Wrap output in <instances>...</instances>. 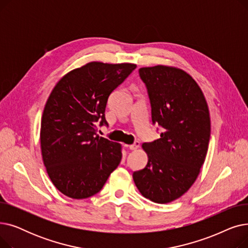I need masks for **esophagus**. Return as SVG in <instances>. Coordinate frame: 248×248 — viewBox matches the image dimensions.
<instances>
[{
	"label": "esophagus",
	"mask_w": 248,
	"mask_h": 248,
	"mask_svg": "<svg viewBox=\"0 0 248 248\" xmlns=\"http://www.w3.org/2000/svg\"><path fill=\"white\" fill-rule=\"evenodd\" d=\"M126 147H128L129 150H137L140 147V141L136 140L133 145H129V146H126Z\"/></svg>",
	"instance_id": "esophagus-1"
}]
</instances>
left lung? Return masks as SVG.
<instances>
[{
  "label": "left lung",
  "instance_id": "left-lung-1",
  "mask_svg": "<svg viewBox=\"0 0 248 248\" xmlns=\"http://www.w3.org/2000/svg\"><path fill=\"white\" fill-rule=\"evenodd\" d=\"M139 74L151 103L152 124L162 128L160 139L144 142L148 164L133 178L144 197L172 202L197 179L210 140V117L202 90L185 71L157 65Z\"/></svg>",
  "mask_w": 248,
  "mask_h": 248
}]
</instances>
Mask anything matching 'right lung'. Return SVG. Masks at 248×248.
I'll list each match as a JSON object with an SVG mask.
<instances>
[{"mask_svg":"<svg viewBox=\"0 0 248 248\" xmlns=\"http://www.w3.org/2000/svg\"><path fill=\"white\" fill-rule=\"evenodd\" d=\"M136 67L90 62L52 90L41 121L42 158L52 183L67 197L93 196L120 165L121 145L97 136L96 125H108V96Z\"/></svg>","mask_w":248,"mask_h":248,"instance_id":"add662e5","label":"right lung"}]
</instances>
